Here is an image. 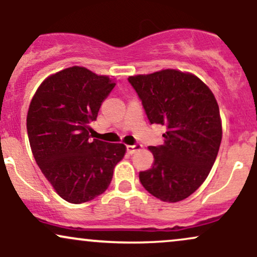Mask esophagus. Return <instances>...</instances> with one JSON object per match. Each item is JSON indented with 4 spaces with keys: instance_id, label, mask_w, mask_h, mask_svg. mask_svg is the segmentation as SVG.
I'll return each mask as SVG.
<instances>
[{
    "instance_id": "obj_1",
    "label": "esophagus",
    "mask_w": 257,
    "mask_h": 257,
    "mask_svg": "<svg viewBox=\"0 0 257 257\" xmlns=\"http://www.w3.org/2000/svg\"><path fill=\"white\" fill-rule=\"evenodd\" d=\"M143 149V145L141 144H134V145H126V152L129 153V155H133V153L138 152L139 150Z\"/></svg>"
}]
</instances>
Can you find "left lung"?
I'll list each match as a JSON object with an SVG mask.
<instances>
[{"mask_svg":"<svg viewBox=\"0 0 257 257\" xmlns=\"http://www.w3.org/2000/svg\"><path fill=\"white\" fill-rule=\"evenodd\" d=\"M151 124L166 126L164 144L150 146L152 168L139 173L156 198L175 203L204 182L219 152L222 125L214 94L197 76L179 70L131 76Z\"/></svg>","mask_w":257,"mask_h":257,"instance_id":"8db88e82","label":"left lung"}]
</instances>
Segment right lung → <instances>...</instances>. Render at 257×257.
Listing matches in <instances>:
<instances>
[{"label":"right lung","instance_id":"obj_1","mask_svg":"<svg viewBox=\"0 0 257 257\" xmlns=\"http://www.w3.org/2000/svg\"><path fill=\"white\" fill-rule=\"evenodd\" d=\"M114 79L72 66L49 76L32 98L26 118L31 151L61 198L89 202L107 190L123 144L91 139L90 123L113 89Z\"/></svg>","mask_w":257,"mask_h":257}]
</instances>
